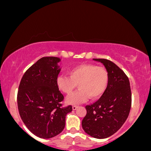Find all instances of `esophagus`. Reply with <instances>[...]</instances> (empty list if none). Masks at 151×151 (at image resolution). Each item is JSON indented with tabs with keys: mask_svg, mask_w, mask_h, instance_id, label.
Here are the masks:
<instances>
[{
	"mask_svg": "<svg viewBox=\"0 0 151 151\" xmlns=\"http://www.w3.org/2000/svg\"><path fill=\"white\" fill-rule=\"evenodd\" d=\"M72 108H73V110H76V109L78 108V106H76V105H73V106H72Z\"/></svg>",
	"mask_w": 151,
	"mask_h": 151,
	"instance_id": "34e87169",
	"label": "esophagus"
}]
</instances>
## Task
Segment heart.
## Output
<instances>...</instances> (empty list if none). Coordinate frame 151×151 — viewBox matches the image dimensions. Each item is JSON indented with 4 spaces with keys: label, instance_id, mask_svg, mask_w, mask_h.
<instances>
[{
    "label": "heart",
    "instance_id": "b5f03b06",
    "mask_svg": "<svg viewBox=\"0 0 151 151\" xmlns=\"http://www.w3.org/2000/svg\"><path fill=\"white\" fill-rule=\"evenodd\" d=\"M68 76H59L56 83L58 88L69 95L76 88L79 89L67 98L72 104L85 102L90 97L94 100L104 93L109 83V73L106 68L93 64H82L69 69Z\"/></svg>",
    "mask_w": 151,
    "mask_h": 151
}]
</instances>
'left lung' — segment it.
I'll list each match as a JSON object with an SVG mask.
<instances>
[{
	"label": "left lung",
	"mask_w": 151,
	"mask_h": 151,
	"mask_svg": "<svg viewBox=\"0 0 151 151\" xmlns=\"http://www.w3.org/2000/svg\"><path fill=\"white\" fill-rule=\"evenodd\" d=\"M93 60L106 68L109 83L101 98L86 106L87 112L82 120V127L91 137L104 139L119 130L127 119L132 93L129 79L122 70L109 60Z\"/></svg>",
	"instance_id": "1"
}]
</instances>
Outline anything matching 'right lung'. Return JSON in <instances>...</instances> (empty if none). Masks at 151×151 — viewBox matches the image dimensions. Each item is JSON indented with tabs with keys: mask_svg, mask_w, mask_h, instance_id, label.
<instances>
[{
	"mask_svg": "<svg viewBox=\"0 0 151 151\" xmlns=\"http://www.w3.org/2000/svg\"><path fill=\"white\" fill-rule=\"evenodd\" d=\"M57 57H44L24 74L17 94L19 114L26 127L35 135L48 139L60 133L65 116L72 106L63 107L64 96L56 80L60 68Z\"/></svg>",
	"mask_w": 151,
	"mask_h": 151,
	"instance_id": "add662e5",
	"label": "right lung"
}]
</instances>
